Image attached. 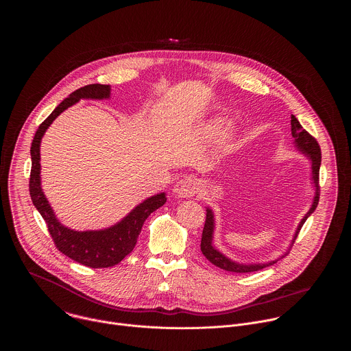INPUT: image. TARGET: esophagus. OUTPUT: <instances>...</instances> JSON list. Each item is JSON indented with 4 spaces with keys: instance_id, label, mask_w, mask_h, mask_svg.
Segmentation results:
<instances>
[{
    "instance_id": "34e87169",
    "label": "esophagus",
    "mask_w": 351,
    "mask_h": 351,
    "mask_svg": "<svg viewBox=\"0 0 351 351\" xmlns=\"http://www.w3.org/2000/svg\"><path fill=\"white\" fill-rule=\"evenodd\" d=\"M173 192L177 197H192L199 192L197 181L192 177H184L176 182Z\"/></svg>"
}]
</instances>
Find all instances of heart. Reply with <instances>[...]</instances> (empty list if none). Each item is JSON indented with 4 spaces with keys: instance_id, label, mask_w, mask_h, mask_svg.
Wrapping results in <instances>:
<instances>
[{
    "instance_id": "heart-1",
    "label": "heart",
    "mask_w": 351,
    "mask_h": 351,
    "mask_svg": "<svg viewBox=\"0 0 351 351\" xmlns=\"http://www.w3.org/2000/svg\"><path fill=\"white\" fill-rule=\"evenodd\" d=\"M224 127H226V121L220 117H216L204 125V131L208 136H217L219 134H221Z\"/></svg>"
}]
</instances>
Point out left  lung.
<instances>
[{
    "mask_svg": "<svg viewBox=\"0 0 351 351\" xmlns=\"http://www.w3.org/2000/svg\"><path fill=\"white\" fill-rule=\"evenodd\" d=\"M291 125H292V136L295 138V145L296 147L301 151L305 156L309 158L311 160V169H312V181L315 185V197L312 201V205L309 208V210L305 213V216L301 219L300 224L298 226V230L295 232V237L292 239L291 246L293 245V242L296 241L299 232H300L302 224L305 223V220L311 216V213H313V210L317 206L319 202V193H320V188H319V170H320V163H322V152L319 143L316 142V139L309 135L302 127H301L299 120L296 119V116L292 114L291 117ZM213 231H215V216L210 208H206V219H205V224H204V230H202V237H201V251L204 254V256L213 263L215 266L231 271V273H251V271H258L263 267H267L273 263H276L277 261H270L266 263H239L235 262L230 258H227L224 254H221L220 251L216 250L212 241H213Z\"/></svg>",
    "mask_w": 351,
    "mask_h": 351,
    "instance_id": "obj_1",
    "label": "left lung"
}]
</instances>
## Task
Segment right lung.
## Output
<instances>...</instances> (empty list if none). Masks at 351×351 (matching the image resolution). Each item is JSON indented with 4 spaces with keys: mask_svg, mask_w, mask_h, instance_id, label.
Masks as SVG:
<instances>
[{
    "mask_svg": "<svg viewBox=\"0 0 351 351\" xmlns=\"http://www.w3.org/2000/svg\"><path fill=\"white\" fill-rule=\"evenodd\" d=\"M110 97V86L92 84L73 92L62 101L50 116L39 125L31 146L32 169L29 177V195L35 208L45 219L56 249L92 269L110 267L121 262L134 250L145 220L166 202V193H158L135 206L124 219L112 227L97 231H74L64 227L55 216L40 186V142L51 123L69 106L81 99L104 100Z\"/></svg>",
    "mask_w": 351,
    "mask_h": 351,
    "instance_id": "1",
    "label": "right lung"
}]
</instances>
